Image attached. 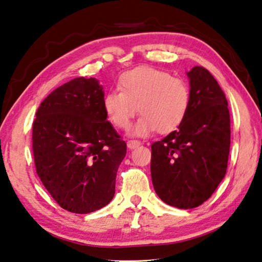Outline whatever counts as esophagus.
<instances>
[{"label": "esophagus", "instance_id": "1", "mask_svg": "<svg viewBox=\"0 0 262 262\" xmlns=\"http://www.w3.org/2000/svg\"><path fill=\"white\" fill-rule=\"evenodd\" d=\"M126 144H127V148H129V149H136L139 146H141V142L138 141V140H129Z\"/></svg>", "mask_w": 262, "mask_h": 262}]
</instances>
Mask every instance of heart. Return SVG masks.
Wrapping results in <instances>:
<instances>
[{
  "label": "heart",
  "instance_id": "obj_1",
  "mask_svg": "<svg viewBox=\"0 0 262 262\" xmlns=\"http://www.w3.org/2000/svg\"><path fill=\"white\" fill-rule=\"evenodd\" d=\"M120 91L103 97V108L111 123L125 130L138 112L141 118L132 135L146 137L155 130L171 132L182 124L190 104V91L184 79L159 69L138 67L119 77Z\"/></svg>",
  "mask_w": 262,
  "mask_h": 262
}]
</instances>
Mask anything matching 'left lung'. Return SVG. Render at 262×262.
I'll return each instance as SVG.
<instances>
[{
	"mask_svg": "<svg viewBox=\"0 0 262 262\" xmlns=\"http://www.w3.org/2000/svg\"><path fill=\"white\" fill-rule=\"evenodd\" d=\"M190 104L176 131L151 146V178L162 202L182 210L202 205L222 182L230 154V112L212 74L187 73Z\"/></svg>",
	"mask_w": 262,
	"mask_h": 262,
	"instance_id": "8db88e82",
	"label": "left lung"
}]
</instances>
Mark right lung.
Instances as JSON below:
<instances>
[{"label": "right lung", "instance_id": "1", "mask_svg": "<svg viewBox=\"0 0 262 262\" xmlns=\"http://www.w3.org/2000/svg\"><path fill=\"white\" fill-rule=\"evenodd\" d=\"M103 97L96 78H74L45 98L33 122L38 176L58 205L72 213L95 212L112 201L126 154Z\"/></svg>", "mask_w": 262, "mask_h": 262}]
</instances>
